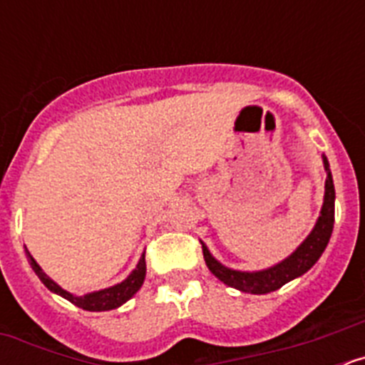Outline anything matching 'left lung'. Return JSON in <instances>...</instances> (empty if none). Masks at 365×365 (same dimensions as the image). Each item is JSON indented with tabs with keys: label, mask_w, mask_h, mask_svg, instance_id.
Returning <instances> with one entry per match:
<instances>
[{
	"label": "left lung",
	"mask_w": 365,
	"mask_h": 365,
	"mask_svg": "<svg viewBox=\"0 0 365 365\" xmlns=\"http://www.w3.org/2000/svg\"><path fill=\"white\" fill-rule=\"evenodd\" d=\"M325 170H327V179H325V197L324 206H322V214L316 221V227L309 234V237L296 248V252L291 254L285 261L278 265L270 267L267 270L259 272H240V270H232L222 267L210 252L208 248L202 245V256H205L206 267L210 269L215 278L227 283L228 287H234L237 291L248 292V294H267V292L278 291L279 287L289 283L291 279L298 278L302 274L307 272L316 261L320 259L322 252L325 250L329 243V237L333 234L334 225V185L333 177L329 172V163L324 157Z\"/></svg>",
	"instance_id": "8db88e82"
}]
</instances>
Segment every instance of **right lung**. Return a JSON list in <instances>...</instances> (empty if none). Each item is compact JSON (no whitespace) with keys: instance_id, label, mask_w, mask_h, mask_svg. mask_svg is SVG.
I'll return each instance as SVG.
<instances>
[{"instance_id":"1","label":"right lung","mask_w":365,"mask_h":365,"mask_svg":"<svg viewBox=\"0 0 365 365\" xmlns=\"http://www.w3.org/2000/svg\"><path fill=\"white\" fill-rule=\"evenodd\" d=\"M27 256H29V263H31L32 270L36 272L38 278L41 279V283H43L49 291L63 296V298L69 299L71 303H74L76 307L83 309V311H109V309L120 307L122 303L128 302V299H130L138 289H140V285L144 283V278H146V257H144L143 254V257H140V261H138L137 269H135L122 283H118V285L115 287H109V289H104V291L91 292V294L73 296L71 292L63 291L60 285H56V283H54L53 279H51L49 276L40 269V265L34 261V257H32L31 254L27 252Z\"/></svg>"}]
</instances>
